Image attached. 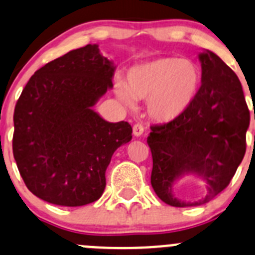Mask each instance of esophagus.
<instances>
[{"label":"esophagus","mask_w":255,"mask_h":255,"mask_svg":"<svg viewBox=\"0 0 255 255\" xmlns=\"http://www.w3.org/2000/svg\"><path fill=\"white\" fill-rule=\"evenodd\" d=\"M143 133H144V126H143L142 123H135V125L133 126V134H134L135 137H140Z\"/></svg>","instance_id":"34e87169"}]
</instances>
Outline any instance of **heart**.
<instances>
[{
    "label": "heart",
    "instance_id": "heart-1",
    "mask_svg": "<svg viewBox=\"0 0 255 255\" xmlns=\"http://www.w3.org/2000/svg\"><path fill=\"white\" fill-rule=\"evenodd\" d=\"M201 68L192 59L162 57L128 71L127 85L118 82L117 97L129 107L147 100V112L157 122H170L187 111L198 95Z\"/></svg>",
    "mask_w": 255,
    "mask_h": 255
}]
</instances>
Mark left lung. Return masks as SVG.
I'll list each match as a JSON object with an SVG mask.
<instances>
[{
  "mask_svg": "<svg viewBox=\"0 0 255 255\" xmlns=\"http://www.w3.org/2000/svg\"><path fill=\"white\" fill-rule=\"evenodd\" d=\"M202 86L183 115L152 126L147 138L153 158L150 183L172 207L208 203L229 184L246 154L249 110L241 81L213 52L199 53ZM184 175L204 180L206 194L193 202L178 200L172 185Z\"/></svg>",
  "mask_w": 255,
  "mask_h": 255,
  "instance_id": "8db88e82",
  "label": "left lung"
}]
</instances>
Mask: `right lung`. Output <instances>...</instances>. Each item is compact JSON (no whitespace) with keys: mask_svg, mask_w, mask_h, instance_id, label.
Returning <instances> with one entry per match:
<instances>
[{"mask_svg":"<svg viewBox=\"0 0 255 255\" xmlns=\"http://www.w3.org/2000/svg\"><path fill=\"white\" fill-rule=\"evenodd\" d=\"M116 67L87 44L34 72L14 107L12 149L26 187L38 198L81 207L101 198L106 169L132 127L111 123L95 110L113 87Z\"/></svg>","mask_w":255,"mask_h":255,"instance_id":"add662e5","label":"right lung"}]
</instances>
